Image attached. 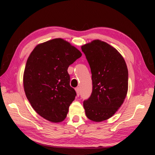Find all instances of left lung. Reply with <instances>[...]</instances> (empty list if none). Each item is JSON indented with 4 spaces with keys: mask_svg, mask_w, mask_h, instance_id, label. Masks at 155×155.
<instances>
[{
    "mask_svg": "<svg viewBox=\"0 0 155 155\" xmlns=\"http://www.w3.org/2000/svg\"><path fill=\"white\" fill-rule=\"evenodd\" d=\"M82 54L61 38L37 45L26 64L23 86L31 107L48 121L65 119L76 91L70 85L68 68Z\"/></svg>",
    "mask_w": 155,
    "mask_h": 155,
    "instance_id": "obj_1",
    "label": "left lung"
}]
</instances>
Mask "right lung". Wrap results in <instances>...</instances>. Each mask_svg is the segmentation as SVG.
Masks as SVG:
<instances>
[{
    "label": "right lung",
    "instance_id": "obj_1",
    "mask_svg": "<svg viewBox=\"0 0 155 155\" xmlns=\"http://www.w3.org/2000/svg\"><path fill=\"white\" fill-rule=\"evenodd\" d=\"M90 64L92 92L83 107L87 118L100 122L114 115L124 103L128 91V69L120 53L98 40L81 46Z\"/></svg>",
    "mask_w": 155,
    "mask_h": 155
}]
</instances>
